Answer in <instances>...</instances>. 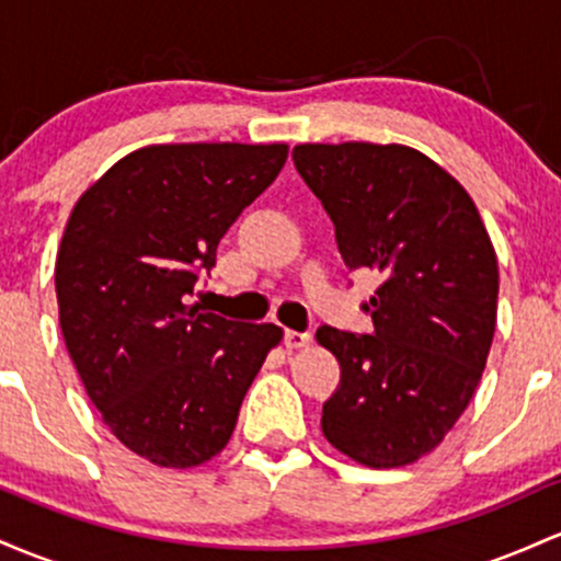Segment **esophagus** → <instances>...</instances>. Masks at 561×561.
Segmentation results:
<instances>
[{"instance_id": "1", "label": "esophagus", "mask_w": 561, "mask_h": 561, "mask_svg": "<svg viewBox=\"0 0 561 561\" xmlns=\"http://www.w3.org/2000/svg\"><path fill=\"white\" fill-rule=\"evenodd\" d=\"M283 342H286L288 350H301L312 342V336L307 331H286L283 333Z\"/></svg>"}]
</instances>
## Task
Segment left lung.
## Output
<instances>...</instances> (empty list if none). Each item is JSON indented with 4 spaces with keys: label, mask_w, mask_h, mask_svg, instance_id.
I'll list each match as a JSON object with an SVG mask.
<instances>
[{
    "label": "left lung",
    "mask_w": 561,
    "mask_h": 561,
    "mask_svg": "<svg viewBox=\"0 0 561 561\" xmlns=\"http://www.w3.org/2000/svg\"><path fill=\"white\" fill-rule=\"evenodd\" d=\"M291 159L347 267L383 278L363 305L374 331L318 329L342 368L320 426L357 463L405 467L443 443L480 383L499 305L493 243L469 193L419 150L307 142Z\"/></svg>",
    "instance_id": "left-lung-1"
}]
</instances>
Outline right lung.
<instances>
[{
	"label": "right lung",
	"instance_id": "obj_1",
	"mask_svg": "<svg viewBox=\"0 0 561 561\" xmlns=\"http://www.w3.org/2000/svg\"><path fill=\"white\" fill-rule=\"evenodd\" d=\"M288 145H148L79 204L55 262L60 331L108 430L156 467L191 469L228 445L283 331L191 305L241 211Z\"/></svg>",
	"mask_w": 561,
	"mask_h": 561
}]
</instances>
